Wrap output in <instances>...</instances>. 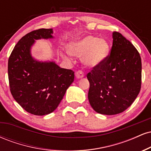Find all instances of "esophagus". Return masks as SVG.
Wrapping results in <instances>:
<instances>
[{
	"instance_id": "34e87169",
	"label": "esophagus",
	"mask_w": 151,
	"mask_h": 151,
	"mask_svg": "<svg viewBox=\"0 0 151 151\" xmlns=\"http://www.w3.org/2000/svg\"><path fill=\"white\" fill-rule=\"evenodd\" d=\"M75 76L76 77L78 78V79H81V78L84 77V72H83L81 70H78L76 72Z\"/></svg>"
}]
</instances>
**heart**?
<instances>
[{
  "mask_svg": "<svg viewBox=\"0 0 151 151\" xmlns=\"http://www.w3.org/2000/svg\"><path fill=\"white\" fill-rule=\"evenodd\" d=\"M109 44L106 40L94 36H86L69 46V51L76 56H82V62L89 67H95L101 63L109 55Z\"/></svg>",
  "mask_w": 151,
  "mask_h": 151,
  "instance_id": "1",
  "label": "heart"
}]
</instances>
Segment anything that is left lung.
I'll use <instances>...</instances> for the list:
<instances>
[{
  "label": "left lung",
  "mask_w": 151,
  "mask_h": 151,
  "mask_svg": "<svg viewBox=\"0 0 151 151\" xmlns=\"http://www.w3.org/2000/svg\"><path fill=\"white\" fill-rule=\"evenodd\" d=\"M141 59L133 44L121 33L113 32L111 52L86 75L88 99L99 114L114 115L133 104L141 86Z\"/></svg>",
  "instance_id": "8db88e82"
}]
</instances>
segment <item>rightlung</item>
<instances>
[{
  "instance_id": "1",
  "label": "right lung",
  "mask_w": 151,
  "mask_h": 151,
  "mask_svg": "<svg viewBox=\"0 0 151 151\" xmlns=\"http://www.w3.org/2000/svg\"><path fill=\"white\" fill-rule=\"evenodd\" d=\"M52 29H38L23 36L8 59L10 92L26 111L43 116L53 112L74 79V72L54 62H39L32 58L35 40L52 38Z\"/></svg>"
}]
</instances>
